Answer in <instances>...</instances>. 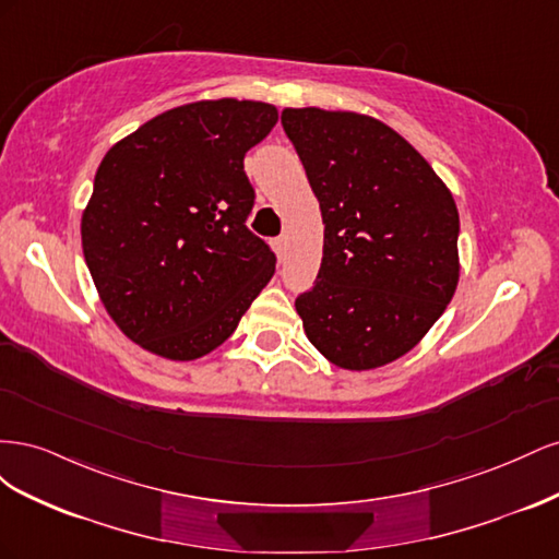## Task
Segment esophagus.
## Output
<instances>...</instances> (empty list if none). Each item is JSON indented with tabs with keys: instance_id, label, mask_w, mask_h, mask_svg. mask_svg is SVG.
<instances>
[{
	"instance_id": "esophagus-1",
	"label": "esophagus",
	"mask_w": 559,
	"mask_h": 559,
	"mask_svg": "<svg viewBox=\"0 0 559 559\" xmlns=\"http://www.w3.org/2000/svg\"><path fill=\"white\" fill-rule=\"evenodd\" d=\"M273 247H275V253H277V261L282 263V261L286 259V240H284V238H277V240L273 242Z\"/></svg>"
}]
</instances>
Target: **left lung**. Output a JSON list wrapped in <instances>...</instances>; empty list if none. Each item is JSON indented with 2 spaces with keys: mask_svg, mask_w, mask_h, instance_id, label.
I'll return each mask as SVG.
<instances>
[{
  "mask_svg": "<svg viewBox=\"0 0 559 559\" xmlns=\"http://www.w3.org/2000/svg\"><path fill=\"white\" fill-rule=\"evenodd\" d=\"M324 222L312 292L296 298L308 341L345 370L408 354L460 282V212L419 151L378 118L282 111Z\"/></svg>",
  "mask_w": 559,
  "mask_h": 559,
  "instance_id": "obj_1",
  "label": "left lung"
}]
</instances>
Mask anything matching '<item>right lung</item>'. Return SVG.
Listing matches in <instances>:
<instances>
[{"label":"right lung","instance_id":"1","mask_svg":"<svg viewBox=\"0 0 559 559\" xmlns=\"http://www.w3.org/2000/svg\"><path fill=\"white\" fill-rule=\"evenodd\" d=\"M277 116L257 99H198L154 116L99 163L83 259L107 314L142 349L205 357L275 275V253L245 226V154Z\"/></svg>","mask_w":559,"mask_h":559}]
</instances>
